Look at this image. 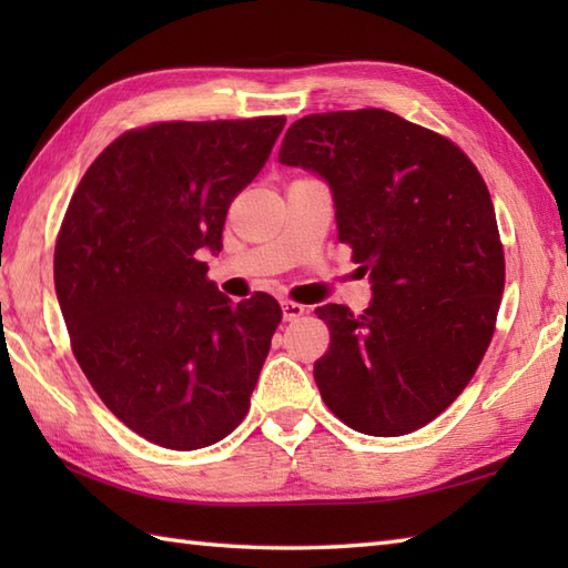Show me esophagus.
I'll list each match as a JSON object with an SVG mask.
<instances>
[{
    "instance_id": "34e87169",
    "label": "esophagus",
    "mask_w": 568,
    "mask_h": 568,
    "mask_svg": "<svg viewBox=\"0 0 568 568\" xmlns=\"http://www.w3.org/2000/svg\"><path fill=\"white\" fill-rule=\"evenodd\" d=\"M305 312H307L305 305L293 303V300H283V320H285V322H293V320H297V317H303Z\"/></svg>"
}]
</instances>
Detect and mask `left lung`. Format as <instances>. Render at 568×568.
<instances>
[{
    "mask_svg": "<svg viewBox=\"0 0 568 568\" xmlns=\"http://www.w3.org/2000/svg\"><path fill=\"white\" fill-rule=\"evenodd\" d=\"M277 161L327 180L339 241L373 283L361 315L317 307L332 336L322 400L371 437L425 427L496 332L505 256L484 178L454 141L373 106L297 119Z\"/></svg>",
    "mask_w": 568,
    "mask_h": 568,
    "instance_id": "left-lung-1",
    "label": "left lung"
}]
</instances>
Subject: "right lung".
I'll return each mask as SVG.
<instances>
[{"label":"right lung","instance_id":"add662e5","mask_svg":"<svg viewBox=\"0 0 568 568\" xmlns=\"http://www.w3.org/2000/svg\"><path fill=\"white\" fill-rule=\"evenodd\" d=\"M283 126L253 116L124 131L60 224L53 277L72 354L100 400L165 449H202L239 427L283 320L265 293L232 305L202 261L222 251L229 204Z\"/></svg>","mask_w":568,"mask_h":568}]
</instances>
